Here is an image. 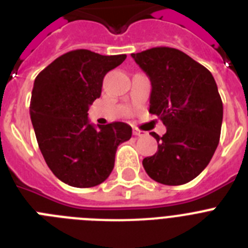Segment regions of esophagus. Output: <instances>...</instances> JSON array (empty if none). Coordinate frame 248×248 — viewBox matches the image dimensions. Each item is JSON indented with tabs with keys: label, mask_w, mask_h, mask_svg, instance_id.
<instances>
[{
	"label": "esophagus",
	"mask_w": 248,
	"mask_h": 248,
	"mask_svg": "<svg viewBox=\"0 0 248 248\" xmlns=\"http://www.w3.org/2000/svg\"><path fill=\"white\" fill-rule=\"evenodd\" d=\"M133 134H134L135 137H143V135H145V131L139 130V129H133Z\"/></svg>",
	"instance_id": "esophagus-1"
}]
</instances>
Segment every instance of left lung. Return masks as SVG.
<instances>
[{
	"instance_id": "8db88e82",
	"label": "left lung",
	"mask_w": 248,
	"mask_h": 248,
	"mask_svg": "<svg viewBox=\"0 0 248 248\" xmlns=\"http://www.w3.org/2000/svg\"><path fill=\"white\" fill-rule=\"evenodd\" d=\"M151 80L150 109L166 126L157 151L143 160L146 174L164 185H183L210 163L220 141L223 107L211 72L176 48L131 53Z\"/></svg>"
}]
</instances>
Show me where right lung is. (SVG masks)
<instances>
[{"label": "right lung", "instance_id": "obj_1", "mask_svg": "<svg viewBox=\"0 0 248 248\" xmlns=\"http://www.w3.org/2000/svg\"><path fill=\"white\" fill-rule=\"evenodd\" d=\"M125 58L71 50L34 79L30 114L37 143L48 168L69 186L93 187L107 180L118 146L131 138L125 123L94 128L88 120L89 105L100 97L105 74Z\"/></svg>", "mask_w": 248, "mask_h": 248}]
</instances>
